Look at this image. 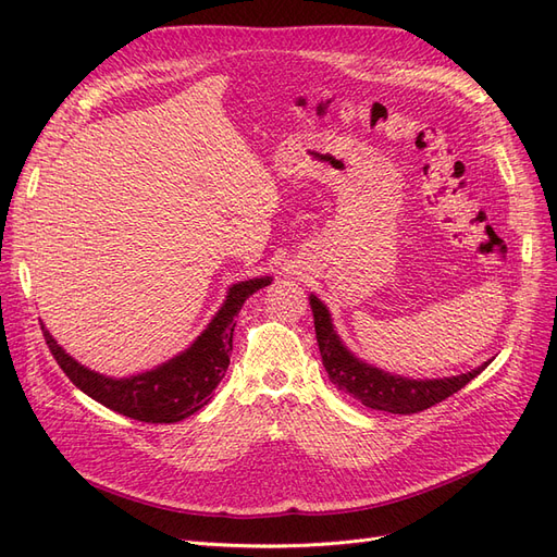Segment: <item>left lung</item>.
<instances>
[{
	"instance_id": "obj_1",
	"label": "left lung",
	"mask_w": 557,
	"mask_h": 557,
	"mask_svg": "<svg viewBox=\"0 0 557 557\" xmlns=\"http://www.w3.org/2000/svg\"><path fill=\"white\" fill-rule=\"evenodd\" d=\"M311 309H313V323H315V339L320 348V358H323L325 372L330 381L339 387V391L356 397L369 409H379L387 413H418L425 411L434 404L444 401L453 393H458L471 379L479 376L485 364L471 369L469 374L450 376V379H432V381H413L385 374L376 367H369L367 362L352 358L350 352L334 334L330 313L323 301L311 295Z\"/></svg>"
}]
</instances>
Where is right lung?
<instances>
[{
	"mask_svg": "<svg viewBox=\"0 0 557 557\" xmlns=\"http://www.w3.org/2000/svg\"><path fill=\"white\" fill-rule=\"evenodd\" d=\"M269 283L272 278L267 276L232 285L225 305L188 350L153 372L129 379H107L90 372L88 367L66 356L44 325L41 332L55 362L78 391L117 413L141 420V423H178L211 401L215 385L227 372L232 334L237 327V315L244 301Z\"/></svg>",
	"mask_w": 557,
	"mask_h": 557,
	"instance_id": "obj_1",
	"label": "right lung"
}]
</instances>
